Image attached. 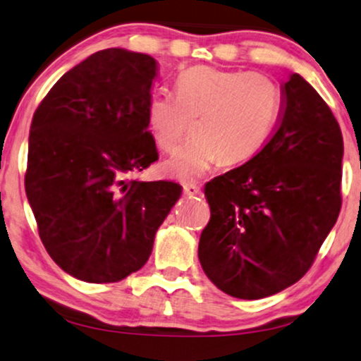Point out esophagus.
I'll list each match as a JSON object with an SVG mask.
<instances>
[{
	"mask_svg": "<svg viewBox=\"0 0 361 361\" xmlns=\"http://www.w3.org/2000/svg\"><path fill=\"white\" fill-rule=\"evenodd\" d=\"M184 194L188 195V197H199V195L202 194V190L199 185L195 184H185L184 185Z\"/></svg>",
	"mask_w": 361,
	"mask_h": 361,
	"instance_id": "34e87169",
	"label": "esophagus"
}]
</instances>
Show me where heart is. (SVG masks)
<instances>
[{"label":"heart","mask_w":361,"mask_h":361,"mask_svg":"<svg viewBox=\"0 0 361 361\" xmlns=\"http://www.w3.org/2000/svg\"><path fill=\"white\" fill-rule=\"evenodd\" d=\"M279 109L281 90L268 75L194 66L177 78L176 95L159 93L150 99L147 122L154 142L167 154L194 132L192 142L162 167L167 177L188 184L217 162L238 166L255 157Z\"/></svg>","instance_id":"obj_1"}]
</instances>
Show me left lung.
Segmentation results:
<instances>
[{
	"label": "left lung",
	"mask_w": 361,
	"mask_h": 361,
	"mask_svg": "<svg viewBox=\"0 0 361 361\" xmlns=\"http://www.w3.org/2000/svg\"><path fill=\"white\" fill-rule=\"evenodd\" d=\"M343 137L303 77L283 83L273 137L251 160L207 182L211 219L199 261L221 291L261 300L300 281L341 207Z\"/></svg>",
	"instance_id": "1"
}]
</instances>
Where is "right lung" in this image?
I'll return each instance as SVG.
<instances>
[{"mask_svg":"<svg viewBox=\"0 0 361 361\" xmlns=\"http://www.w3.org/2000/svg\"><path fill=\"white\" fill-rule=\"evenodd\" d=\"M155 77L152 56L106 48L58 80L31 120L26 197L48 255L82 281L139 271L180 197L176 182L130 179L159 159L147 122Z\"/></svg>","mask_w":361,"mask_h":361,"instance_id":"right-lung-1","label":"right lung"}]
</instances>
